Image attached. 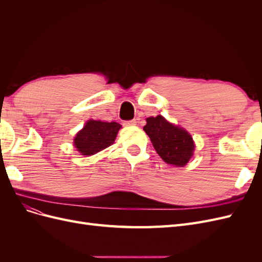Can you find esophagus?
I'll return each mask as SVG.
<instances>
[{
	"label": "esophagus",
	"mask_w": 262,
	"mask_h": 262,
	"mask_svg": "<svg viewBox=\"0 0 262 262\" xmlns=\"http://www.w3.org/2000/svg\"><path fill=\"white\" fill-rule=\"evenodd\" d=\"M125 125H136L137 124V121L136 120H130V121H125L124 123Z\"/></svg>",
	"instance_id": "esophagus-1"
}]
</instances>
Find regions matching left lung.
<instances>
[{
    "mask_svg": "<svg viewBox=\"0 0 262 262\" xmlns=\"http://www.w3.org/2000/svg\"><path fill=\"white\" fill-rule=\"evenodd\" d=\"M143 130L157 154L167 164L184 167L192 157L194 142L191 136L184 128L168 122L163 116L147 118Z\"/></svg>",
    "mask_w": 262,
    "mask_h": 262,
    "instance_id": "left-lung-1",
    "label": "left lung"
}]
</instances>
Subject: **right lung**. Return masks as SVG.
I'll return each mask as SVG.
<instances>
[{
  "label": "right lung",
  "instance_id": "add662e5",
  "mask_svg": "<svg viewBox=\"0 0 262 262\" xmlns=\"http://www.w3.org/2000/svg\"><path fill=\"white\" fill-rule=\"evenodd\" d=\"M121 125L117 122L89 120L74 138V146L82 155H94L107 148L116 140Z\"/></svg>",
  "mask_w": 262,
  "mask_h": 262
}]
</instances>
